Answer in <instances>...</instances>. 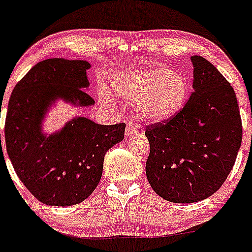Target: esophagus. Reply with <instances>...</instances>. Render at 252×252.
Wrapping results in <instances>:
<instances>
[{
	"instance_id": "1",
	"label": "esophagus",
	"mask_w": 252,
	"mask_h": 252,
	"mask_svg": "<svg viewBox=\"0 0 252 252\" xmlns=\"http://www.w3.org/2000/svg\"><path fill=\"white\" fill-rule=\"evenodd\" d=\"M139 128H140V126L138 125V124H136V123H128V124H127V126H126L125 134H126L127 137L133 136L134 133H137V132L139 131Z\"/></svg>"
}]
</instances>
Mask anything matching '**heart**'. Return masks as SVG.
<instances>
[{"mask_svg": "<svg viewBox=\"0 0 252 252\" xmlns=\"http://www.w3.org/2000/svg\"><path fill=\"white\" fill-rule=\"evenodd\" d=\"M113 88L126 102L136 105L137 114L149 123H166L188 101V80L168 67H151L113 78ZM104 99H109L107 94Z\"/></svg>", "mask_w": 252, "mask_h": 252, "instance_id": "obj_1", "label": "heart"}]
</instances>
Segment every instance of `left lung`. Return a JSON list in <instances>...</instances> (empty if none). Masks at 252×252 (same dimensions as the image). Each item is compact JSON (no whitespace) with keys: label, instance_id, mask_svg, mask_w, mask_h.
Segmentation results:
<instances>
[{"label":"left lung","instance_id":"obj_1","mask_svg":"<svg viewBox=\"0 0 252 252\" xmlns=\"http://www.w3.org/2000/svg\"><path fill=\"white\" fill-rule=\"evenodd\" d=\"M193 89L174 118L145 129V170L166 201L193 203L215 193L234 166L243 126L231 84L202 56H192Z\"/></svg>","mask_w":252,"mask_h":252}]
</instances>
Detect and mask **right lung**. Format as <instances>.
<instances>
[{
  "mask_svg": "<svg viewBox=\"0 0 252 252\" xmlns=\"http://www.w3.org/2000/svg\"><path fill=\"white\" fill-rule=\"evenodd\" d=\"M88 61H40L15 85L4 124L6 149L19 179L48 205L69 207L85 201L98 185L104 155L124 139L126 125H98L75 118L56 133H42V120L54 99L93 105ZM1 154L2 145H1Z\"/></svg>",
  "mask_w": 252,
  "mask_h": 252,
  "instance_id": "1",
  "label": "right lung"
}]
</instances>
